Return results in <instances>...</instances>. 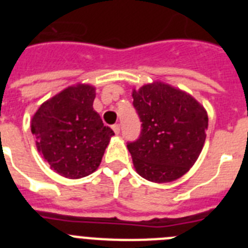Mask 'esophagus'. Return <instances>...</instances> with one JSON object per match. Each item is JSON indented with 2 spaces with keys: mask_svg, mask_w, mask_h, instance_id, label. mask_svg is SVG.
Segmentation results:
<instances>
[{
  "mask_svg": "<svg viewBox=\"0 0 248 248\" xmlns=\"http://www.w3.org/2000/svg\"><path fill=\"white\" fill-rule=\"evenodd\" d=\"M113 130L115 134H119L120 133V125L119 124H115V125H113Z\"/></svg>",
  "mask_w": 248,
  "mask_h": 248,
  "instance_id": "esophagus-1",
  "label": "esophagus"
}]
</instances>
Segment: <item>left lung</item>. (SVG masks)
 Returning <instances> with one entry per match:
<instances>
[{
    "instance_id": "1",
    "label": "left lung",
    "mask_w": 248,
    "mask_h": 248,
    "mask_svg": "<svg viewBox=\"0 0 248 248\" xmlns=\"http://www.w3.org/2000/svg\"><path fill=\"white\" fill-rule=\"evenodd\" d=\"M141 122L135 141L128 143L138 174L153 183H170L189 171L202 150L209 118L190 94L161 82L133 91Z\"/></svg>"
}]
</instances>
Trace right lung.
Instances as JSON below:
<instances>
[{
  "mask_svg": "<svg viewBox=\"0 0 248 248\" xmlns=\"http://www.w3.org/2000/svg\"><path fill=\"white\" fill-rule=\"evenodd\" d=\"M94 98L92 85H72L43 103L31 120L39 154L68 179L95 171L114 135L93 109Z\"/></svg>",
  "mask_w": 248,
  "mask_h": 248,
  "instance_id": "add662e5",
  "label": "right lung"
}]
</instances>
